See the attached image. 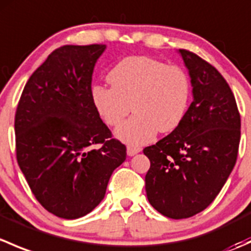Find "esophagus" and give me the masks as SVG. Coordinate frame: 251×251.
Masks as SVG:
<instances>
[{
  "mask_svg": "<svg viewBox=\"0 0 251 251\" xmlns=\"http://www.w3.org/2000/svg\"><path fill=\"white\" fill-rule=\"evenodd\" d=\"M142 149L140 147H133V146H127V155L132 156V155H136L137 153H140Z\"/></svg>",
  "mask_w": 251,
  "mask_h": 251,
  "instance_id": "34e87169",
  "label": "esophagus"
}]
</instances>
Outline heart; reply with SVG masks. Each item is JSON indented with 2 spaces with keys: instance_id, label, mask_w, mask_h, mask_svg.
Here are the masks:
<instances>
[{
  "instance_id": "b5f03b06",
  "label": "heart",
  "mask_w": 251,
  "mask_h": 251,
  "mask_svg": "<svg viewBox=\"0 0 251 251\" xmlns=\"http://www.w3.org/2000/svg\"><path fill=\"white\" fill-rule=\"evenodd\" d=\"M111 87L93 86V105L107 125L118 128L116 136L131 144H144L156 132H171L183 120L191 100L188 73L177 64L146 55L124 58L108 73Z\"/></svg>"
}]
</instances>
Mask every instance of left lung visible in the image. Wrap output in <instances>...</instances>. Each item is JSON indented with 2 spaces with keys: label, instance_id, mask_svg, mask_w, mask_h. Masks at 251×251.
<instances>
[{
  "label": "left lung",
  "instance_id": "obj_1",
  "mask_svg": "<svg viewBox=\"0 0 251 251\" xmlns=\"http://www.w3.org/2000/svg\"><path fill=\"white\" fill-rule=\"evenodd\" d=\"M189 70L193 102L182 123L143 153L149 203L170 219H188L214 201L233 170L240 141V114L231 87L216 68L179 50Z\"/></svg>",
  "mask_w": 251,
  "mask_h": 251
}]
</instances>
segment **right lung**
Wrapping results in <instances>:
<instances>
[{
	"mask_svg": "<svg viewBox=\"0 0 251 251\" xmlns=\"http://www.w3.org/2000/svg\"><path fill=\"white\" fill-rule=\"evenodd\" d=\"M104 50L97 44L57 48L32 73L18 103V165L37 201L62 219L92 211L126 159L125 144L113 138L91 96Z\"/></svg>",
	"mask_w": 251,
	"mask_h": 251,
	"instance_id": "obj_1",
	"label": "right lung"
}]
</instances>
